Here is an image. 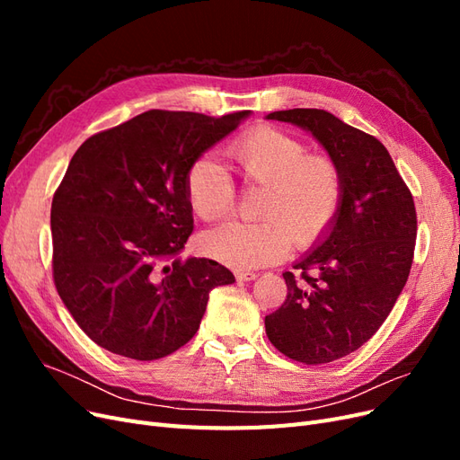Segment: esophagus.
Wrapping results in <instances>:
<instances>
[{
  "label": "esophagus",
  "instance_id": "obj_1",
  "mask_svg": "<svg viewBox=\"0 0 460 460\" xmlns=\"http://www.w3.org/2000/svg\"><path fill=\"white\" fill-rule=\"evenodd\" d=\"M235 278L242 282H247V280H255L257 274L252 272V270H235Z\"/></svg>",
  "mask_w": 460,
  "mask_h": 460
}]
</instances>
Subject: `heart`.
Instances as JSON below:
<instances>
[{
    "label": "heart",
    "mask_w": 460,
    "mask_h": 460,
    "mask_svg": "<svg viewBox=\"0 0 460 460\" xmlns=\"http://www.w3.org/2000/svg\"><path fill=\"white\" fill-rule=\"evenodd\" d=\"M243 182L264 186L259 222H225L201 234V249L235 269L262 267L282 259L291 243L313 245L338 215L343 180L338 163L307 153L296 136L272 127L242 134L226 149ZM186 198L203 220L226 217L235 201L222 164L205 153L186 172Z\"/></svg>",
    "instance_id": "b5f03b06"
}]
</instances>
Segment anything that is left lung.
<instances>
[{
	"instance_id": "obj_1",
	"label": "left lung",
	"mask_w": 460,
	"mask_h": 460,
	"mask_svg": "<svg viewBox=\"0 0 460 460\" xmlns=\"http://www.w3.org/2000/svg\"><path fill=\"white\" fill-rule=\"evenodd\" d=\"M269 120L313 134L338 163L341 203L318 245L284 272L288 297L264 316L270 343L305 365L357 351L384 324L407 284L416 211L387 149L323 109L274 111Z\"/></svg>"
}]
</instances>
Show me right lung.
Returning a JSON list of instances; mask_svg holds the SVG:
<instances>
[{"mask_svg":"<svg viewBox=\"0 0 460 460\" xmlns=\"http://www.w3.org/2000/svg\"><path fill=\"white\" fill-rule=\"evenodd\" d=\"M249 117L151 109L95 134L73 155L51 203L53 280L103 349L155 360L199 328L208 291L234 274L180 259L193 230L190 164Z\"/></svg>","mask_w":460,"mask_h":460,"instance_id":"right-lung-1","label":"right lung"}]
</instances>
